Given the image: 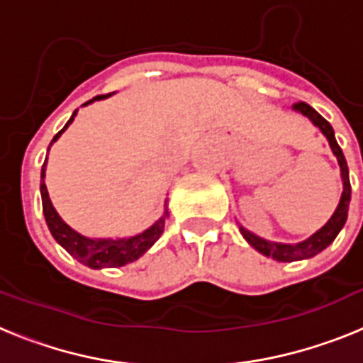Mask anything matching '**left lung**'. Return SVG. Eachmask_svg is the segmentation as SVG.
<instances>
[{"label": "left lung", "mask_w": 363, "mask_h": 363, "mask_svg": "<svg viewBox=\"0 0 363 363\" xmlns=\"http://www.w3.org/2000/svg\"><path fill=\"white\" fill-rule=\"evenodd\" d=\"M294 111L300 112L301 116H306L314 127H318L320 133L327 138V142H329V147H331L333 154L338 160L340 165V176H342V185H344V191H342V196H340L338 207L335 209L333 216L327 220L325 225L322 229H318L314 234H311L309 238L303 240V242L298 243H280V242H269L265 238H259L256 236L255 233L251 230H247L245 227L240 225L238 229L242 233L243 238L247 240V243L251 247H255L256 251L262 252L267 258L277 259V262H296V259H307L316 256L318 252H322L325 247L331 245L335 242V238L338 236V233L342 230V227L345 225V220H347V211H349V201H351V182H349V169H347V162H345V156L340 149L338 142H336L335 138V130H333L331 123L327 120H323L320 116L318 112L314 111L311 105L300 104L294 105Z\"/></svg>", "instance_id": "obj_1"}]
</instances>
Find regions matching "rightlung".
Segmentation results:
<instances>
[{"instance_id": "add662e5", "label": "right lung", "mask_w": 363, "mask_h": 363, "mask_svg": "<svg viewBox=\"0 0 363 363\" xmlns=\"http://www.w3.org/2000/svg\"><path fill=\"white\" fill-rule=\"evenodd\" d=\"M107 96H96L94 99L83 104V107L96 99H105ZM78 114V108L72 112L70 120L67 121V125L63 127L60 133L54 136V140L50 142V147L56 142L57 138L62 136L69 125L72 123L74 118ZM45 171H47V158H45L43 167H41V184H40V192H41V203H43V216L47 225H49L50 234L54 236L60 245L69 252L72 258H76L79 264L86 265L91 269H105V267H123L127 264H133L134 259H138L140 256L145 255L154 243L158 242V238L163 234L165 229V220L169 216V209H167L165 201V211H163L162 216L154 221L149 229H145L143 233H138L129 238H89V236H83L78 230H74L72 227L67 225L65 221L62 220V216L57 214V211L54 209L52 201L49 198V191H47V185H45Z\"/></svg>"}]
</instances>
